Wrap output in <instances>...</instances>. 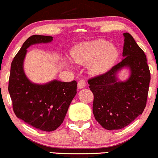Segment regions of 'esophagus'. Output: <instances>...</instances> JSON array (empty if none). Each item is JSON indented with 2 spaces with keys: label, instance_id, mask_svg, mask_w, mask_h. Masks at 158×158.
Wrapping results in <instances>:
<instances>
[{
  "label": "esophagus",
  "instance_id": "1",
  "mask_svg": "<svg viewBox=\"0 0 158 158\" xmlns=\"http://www.w3.org/2000/svg\"><path fill=\"white\" fill-rule=\"evenodd\" d=\"M85 86H86V82H85V79H80L78 82V88L81 89V88H84Z\"/></svg>",
  "mask_w": 158,
  "mask_h": 158
}]
</instances>
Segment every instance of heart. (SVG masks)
Returning <instances> with one entry per match:
<instances>
[{
  "label": "heart",
  "instance_id": "obj_1",
  "mask_svg": "<svg viewBox=\"0 0 158 158\" xmlns=\"http://www.w3.org/2000/svg\"><path fill=\"white\" fill-rule=\"evenodd\" d=\"M71 59L79 64H88L92 75H101L112 68L118 57L115 47L104 39H98L78 44L71 50Z\"/></svg>",
  "mask_w": 158,
  "mask_h": 158
}]
</instances>
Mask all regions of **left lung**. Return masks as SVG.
Returning a JSON list of instances; mask_svg holds the SVG:
<instances>
[{
  "label": "left lung",
  "mask_w": 158,
  "mask_h": 158,
  "mask_svg": "<svg viewBox=\"0 0 158 158\" xmlns=\"http://www.w3.org/2000/svg\"><path fill=\"white\" fill-rule=\"evenodd\" d=\"M124 45L120 62L102 75L88 79L94 94L93 113L96 120L107 130H118L142 114L146 106L150 76L146 56L128 32L123 33ZM128 67L130 77L120 82L117 73Z\"/></svg>",
  "instance_id": "left-lung-1"
}]
</instances>
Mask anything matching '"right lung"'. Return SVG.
Masks as SVG:
<instances>
[{
    "label": "right lung",
    "instance_id": "obj_1",
    "mask_svg": "<svg viewBox=\"0 0 158 158\" xmlns=\"http://www.w3.org/2000/svg\"><path fill=\"white\" fill-rule=\"evenodd\" d=\"M52 41V36L40 35H32L25 41L12 61L8 86L16 117L44 131H52L60 126L77 89L75 80H53L38 85L25 75L23 64L27 49L30 45Z\"/></svg>",
    "mask_w": 158,
    "mask_h": 158
}]
</instances>
